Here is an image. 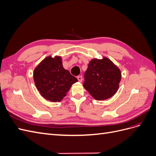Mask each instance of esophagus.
<instances>
[{
	"instance_id": "obj_1",
	"label": "esophagus",
	"mask_w": 156,
	"mask_h": 156,
	"mask_svg": "<svg viewBox=\"0 0 156 156\" xmlns=\"http://www.w3.org/2000/svg\"><path fill=\"white\" fill-rule=\"evenodd\" d=\"M77 79H78V81L79 82H82V81H83V77L81 76V75H79V76H77Z\"/></svg>"
}]
</instances>
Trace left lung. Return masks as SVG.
Here are the masks:
<instances>
[{
	"instance_id": "obj_1",
	"label": "left lung",
	"mask_w": 156,
	"mask_h": 156,
	"mask_svg": "<svg viewBox=\"0 0 156 156\" xmlns=\"http://www.w3.org/2000/svg\"><path fill=\"white\" fill-rule=\"evenodd\" d=\"M84 73L83 87L96 100H105L116 94L122 74L120 69L107 57L90 61Z\"/></svg>"
}]
</instances>
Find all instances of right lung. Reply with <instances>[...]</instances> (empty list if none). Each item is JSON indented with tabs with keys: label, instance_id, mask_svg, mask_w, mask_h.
<instances>
[{
	"label": "right lung",
	"instance_id": "right-lung-1",
	"mask_svg": "<svg viewBox=\"0 0 156 156\" xmlns=\"http://www.w3.org/2000/svg\"><path fill=\"white\" fill-rule=\"evenodd\" d=\"M41 96L52 102L60 101L77 79L63 68L62 58L49 56L37 66L33 73Z\"/></svg>",
	"mask_w": 156,
	"mask_h": 156
}]
</instances>
